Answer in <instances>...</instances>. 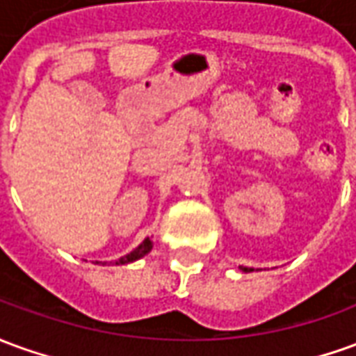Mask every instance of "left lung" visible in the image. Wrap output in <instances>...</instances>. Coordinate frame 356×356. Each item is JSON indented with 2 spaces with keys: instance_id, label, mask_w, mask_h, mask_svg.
Returning a JSON list of instances; mask_svg holds the SVG:
<instances>
[{
  "instance_id": "1",
  "label": "left lung",
  "mask_w": 356,
  "mask_h": 356,
  "mask_svg": "<svg viewBox=\"0 0 356 356\" xmlns=\"http://www.w3.org/2000/svg\"><path fill=\"white\" fill-rule=\"evenodd\" d=\"M241 270H243V272H254V270H252V268H243V266H241Z\"/></svg>"
}]
</instances>
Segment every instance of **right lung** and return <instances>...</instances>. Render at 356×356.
Segmentation results:
<instances>
[{
	"label": "right lung",
	"mask_w": 356,
	"mask_h": 356,
	"mask_svg": "<svg viewBox=\"0 0 356 356\" xmlns=\"http://www.w3.org/2000/svg\"><path fill=\"white\" fill-rule=\"evenodd\" d=\"M152 247H154L152 238L146 237L143 241V243H140V245H138V247L135 248V250H131L129 254L121 256V258H119V260H115L113 264H115V266H123V264H131V262H135V260H140L143 256H146V254H148V252H150V250H152Z\"/></svg>",
	"instance_id": "add662e5"
}]
</instances>
